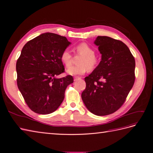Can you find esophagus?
Returning <instances> with one entry per match:
<instances>
[{
    "label": "esophagus",
    "instance_id": "34e87169",
    "mask_svg": "<svg viewBox=\"0 0 153 153\" xmlns=\"http://www.w3.org/2000/svg\"><path fill=\"white\" fill-rule=\"evenodd\" d=\"M81 79V77H74V81H77L78 80H79Z\"/></svg>",
    "mask_w": 153,
    "mask_h": 153
}]
</instances>
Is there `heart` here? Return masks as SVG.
Segmentation results:
<instances>
[{
    "label": "heart",
    "mask_w": 153,
    "mask_h": 153,
    "mask_svg": "<svg viewBox=\"0 0 153 153\" xmlns=\"http://www.w3.org/2000/svg\"><path fill=\"white\" fill-rule=\"evenodd\" d=\"M76 52L82 55L79 60V65L71 66L72 63V54L67 49L64 50L60 55V60L66 67H70L67 70V72L70 75H82L86 70H93L98 65V59L95 56V51L85 43L79 44L75 48Z\"/></svg>",
    "instance_id": "heart-1"
}]
</instances>
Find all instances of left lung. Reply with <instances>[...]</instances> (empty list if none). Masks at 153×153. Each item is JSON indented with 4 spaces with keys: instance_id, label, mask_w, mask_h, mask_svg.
Wrapping results in <instances>:
<instances>
[{
    "instance_id": "obj_1",
    "label": "left lung",
    "mask_w": 153,
    "mask_h": 153,
    "mask_svg": "<svg viewBox=\"0 0 153 153\" xmlns=\"http://www.w3.org/2000/svg\"><path fill=\"white\" fill-rule=\"evenodd\" d=\"M101 60L84 78L86 87L81 94L86 108L99 116L110 115L126 101L135 82V62L127 45L108 36H98Z\"/></svg>"
}]
</instances>
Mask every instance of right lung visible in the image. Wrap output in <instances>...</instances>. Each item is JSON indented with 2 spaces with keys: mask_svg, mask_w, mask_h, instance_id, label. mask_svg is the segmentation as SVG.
Returning a JSON list of instances; mask_svg holds the SVG:
<instances>
[{
  "mask_svg": "<svg viewBox=\"0 0 153 153\" xmlns=\"http://www.w3.org/2000/svg\"><path fill=\"white\" fill-rule=\"evenodd\" d=\"M71 44L66 37L52 33L42 34L27 42L16 62L17 84L28 107L39 114H49L59 108L64 99L72 76L63 73L62 52Z\"/></svg>",
  "mask_w": 153,
  "mask_h": 153,
  "instance_id": "add662e5",
  "label": "right lung"
}]
</instances>
